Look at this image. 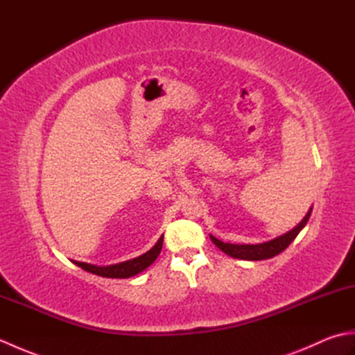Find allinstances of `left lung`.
Listing matches in <instances>:
<instances>
[{"label":"left lung","instance_id":"8db88e82","mask_svg":"<svg viewBox=\"0 0 355 355\" xmlns=\"http://www.w3.org/2000/svg\"><path fill=\"white\" fill-rule=\"evenodd\" d=\"M311 210H308V214L305 215V218L300 221L296 227L293 230H290L285 235L279 236L276 239H271L268 243H262V244H229V243H223V241L216 239L215 236L210 235V239L212 243L223 250L225 254L232 256V258L236 259H245V261H262V259H270L273 256L279 254L281 252H284L286 247H288L294 238L299 235V232L305 227V224L310 220Z\"/></svg>","mask_w":355,"mask_h":355}]
</instances>
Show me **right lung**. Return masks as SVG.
<instances>
[{"mask_svg":"<svg viewBox=\"0 0 355 355\" xmlns=\"http://www.w3.org/2000/svg\"><path fill=\"white\" fill-rule=\"evenodd\" d=\"M162 245H163V236L158 239L157 244L153 248H150L149 252H146L145 254L139 256V258H134V259H130V261L116 263V266L96 267V266H92V263L78 262V261H74V263H76L78 267L84 268L85 271H89V273L97 275V276L125 279V277H131L134 275H137V273H140V271L145 270L146 267H149L150 263H153L157 259V256L160 254Z\"/></svg>","mask_w":355,"mask_h":355,"instance_id":"add662e5","label":"right lung"}]
</instances>
